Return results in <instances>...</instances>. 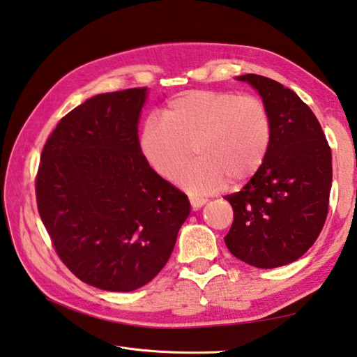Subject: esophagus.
I'll use <instances>...</instances> for the list:
<instances>
[{
  "mask_svg": "<svg viewBox=\"0 0 357 357\" xmlns=\"http://www.w3.org/2000/svg\"><path fill=\"white\" fill-rule=\"evenodd\" d=\"M206 202H207V199H204V198L190 197V204H192V208H193V211H198V208H201L202 206H204Z\"/></svg>",
  "mask_w": 357,
  "mask_h": 357,
  "instance_id": "obj_1",
  "label": "esophagus"
}]
</instances>
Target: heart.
Returning <instances> with one entry per match:
<instances>
[{
  "instance_id": "1",
  "label": "heart",
  "mask_w": 357,
  "mask_h": 357,
  "mask_svg": "<svg viewBox=\"0 0 357 357\" xmlns=\"http://www.w3.org/2000/svg\"><path fill=\"white\" fill-rule=\"evenodd\" d=\"M272 119L260 97L235 91L198 89L174 97L162 119L149 116L139 150L159 176H178L190 193H208L226 184L241 185L261 170L271 150ZM194 150L192 151L191 149Z\"/></svg>"
}]
</instances>
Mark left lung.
<instances>
[{
    "label": "left lung",
    "mask_w": 357,
    "mask_h": 357,
    "mask_svg": "<svg viewBox=\"0 0 357 357\" xmlns=\"http://www.w3.org/2000/svg\"><path fill=\"white\" fill-rule=\"evenodd\" d=\"M271 113L266 162L240 192L226 195L234 222L225 236L230 254L272 269L296 261L324 229L333 181L331 149L311 108L289 88L246 74Z\"/></svg>",
    "instance_id": "obj_1"
}]
</instances>
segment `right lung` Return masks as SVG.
I'll return each mask as SVG.
<instances>
[{
	"mask_svg": "<svg viewBox=\"0 0 357 357\" xmlns=\"http://www.w3.org/2000/svg\"><path fill=\"white\" fill-rule=\"evenodd\" d=\"M146 88L99 94L57 123L35 178L40 218L83 283L128 292L165 266L190 213L187 195L139 150Z\"/></svg>",
	"mask_w": 357,
	"mask_h": 357,
	"instance_id": "right-lung-1",
	"label": "right lung"
}]
</instances>
